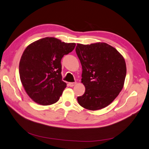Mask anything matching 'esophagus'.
<instances>
[{
  "mask_svg": "<svg viewBox=\"0 0 149 149\" xmlns=\"http://www.w3.org/2000/svg\"><path fill=\"white\" fill-rule=\"evenodd\" d=\"M76 84V83H68V86H70V87H73V86H74Z\"/></svg>",
  "mask_w": 149,
  "mask_h": 149,
  "instance_id": "obj_1",
  "label": "esophagus"
}]
</instances>
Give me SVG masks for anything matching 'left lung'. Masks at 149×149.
<instances>
[{
	"label": "left lung",
	"instance_id": "1",
	"mask_svg": "<svg viewBox=\"0 0 149 149\" xmlns=\"http://www.w3.org/2000/svg\"><path fill=\"white\" fill-rule=\"evenodd\" d=\"M76 52L82 66L84 94L77 98L85 109L96 111L113 101L123 89L126 76L124 57L106 43H77Z\"/></svg>",
	"mask_w": 149,
	"mask_h": 149
}]
</instances>
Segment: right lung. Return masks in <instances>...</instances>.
<instances>
[{
  "label": "right lung",
  "mask_w": 149,
  "mask_h": 149,
  "mask_svg": "<svg viewBox=\"0 0 149 149\" xmlns=\"http://www.w3.org/2000/svg\"><path fill=\"white\" fill-rule=\"evenodd\" d=\"M75 46L74 43L46 37L25 48L19 63L20 78L26 94L34 102L48 106L59 100L66 87L62 81L61 60Z\"/></svg>",
  "instance_id": "obj_1"
}]
</instances>
